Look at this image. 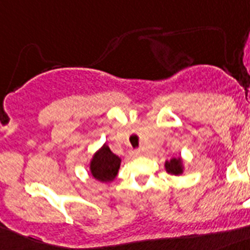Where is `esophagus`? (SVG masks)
Here are the masks:
<instances>
[{
    "label": "esophagus",
    "mask_w": 250,
    "mask_h": 250,
    "mask_svg": "<svg viewBox=\"0 0 250 250\" xmlns=\"http://www.w3.org/2000/svg\"><path fill=\"white\" fill-rule=\"evenodd\" d=\"M131 154L133 155V157H137V155H140V154H141V151H140V150H132Z\"/></svg>",
    "instance_id": "obj_1"
}]
</instances>
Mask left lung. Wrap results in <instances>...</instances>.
Masks as SVG:
<instances>
[{"label": "left lung", "mask_w": 250, "mask_h": 250, "mask_svg": "<svg viewBox=\"0 0 250 250\" xmlns=\"http://www.w3.org/2000/svg\"><path fill=\"white\" fill-rule=\"evenodd\" d=\"M164 167L168 173L174 174V176L182 174L184 172V163H182L181 158H172L171 160H166Z\"/></svg>", "instance_id": "8db88e82"}]
</instances>
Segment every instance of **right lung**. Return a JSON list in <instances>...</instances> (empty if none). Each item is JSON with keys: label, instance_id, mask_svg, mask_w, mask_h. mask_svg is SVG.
<instances>
[{"label": "right lung", "instance_id": "obj_1", "mask_svg": "<svg viewBox=\"0 0 250 250\" xmlns=\"http://www.w3.org/2000/svg\"><path fill=\"white\" fill-rule=\"evenodd\" d=\"M121 167V158L117 157L107 145H103L93 154L90 162V171L92 177L100 182H110L118 174Z\"/></svg>", "mask_w": 250, "mask_h": 250}]
</instances>
